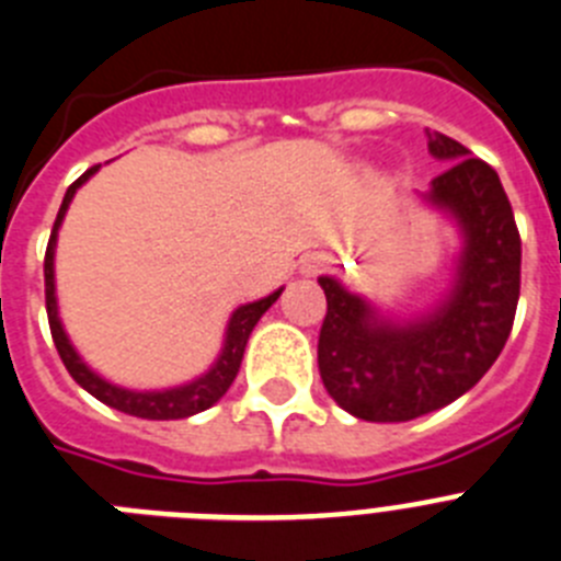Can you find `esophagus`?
<instances>
[{"label": "esophagus", "instance_id": "esophagus-1", "mask_svg": "<svg viewBox=\"0 0 561 561\" xmlns=\"http://www.w3.org/2000/svg\"><path fill=\"white\" fill-rule=\"evenodd\" d=\"M314 270H317L314 261H306V264H304V272H306V275H311V272H314Z\"/></svg>", "mask_w": 561, "mask_h": 561}]
</instances>
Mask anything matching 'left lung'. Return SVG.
Returning a JSON list of instances; mask_svg holds the SVG:
<instances>
[{
    "label": "left lung",
    "instance_id": "1",
    "mask_svg": "<svg viewBox=\"0 0 561 561\" xmlns=\"http://www.w3.org/2000/svg\"><path fill=\"white\" fill-rule=\"evenodd\" d=\"M430 153L449 162L424 199L463 232L458 275L430 314L408 323L381 317L334 277L325 291L317 365L331 399L365 421H410L472 390L512 334L523 241L512 202L492 165L447 134H430Z\"/></svg>",
    "mask_w": 561,
    "mask_h": 561
}]
</instances>
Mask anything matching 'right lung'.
<instances>
[{
	"mask_svg": "<svg viewBox=\"0 0 561 561\" xmlns=\"http://www.w3.org/2000/svg\"><path fill=\"white\" fill-rule=\"evenodd\" d=\"M101 165L89 168L83 176H78L72 185L67 187L61 202V210L56 216V225H53V232H49L47 241V252H44V300H47V320H49V331H53V342H56L58 356L67 365L69 376L81 385L87 393L95 396L98 401L108 404V408L121 410V413L137 415V419H148V421H173V419H187V415H196L202 410L213 408L221 396L230 390L232 379H236L238 368H241V359H244V348L247 340H250L252 329L261 320L266 309L275 304L280 291H272L270 297H261L255 304L238 306L232 311L230 323H227V334H225V348H221L219 359L213 362V368L207 374H202L199 379L187 381V385H180V388H168V390H126L117 388L112 381H106L103 376H98L95 370L89 368L87 362L78 356V351L72 348V342H69L67 331L61 325V317H58V300H56V241H58V227H61L64 216H67V207L76 196L78 187L92 176Z\"/></svg>",
	"mask_w": 561,
	"mask_h": 561,
	"instance_id": "1",
	"label": "right lung"
}]
</instances>
